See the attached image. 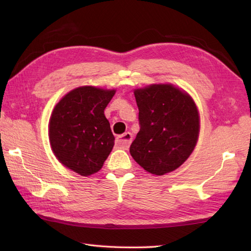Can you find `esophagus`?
I'll return each mask as SVG.
<instances>
[{
  "mask_svg": "<svg viewBox=\"0 0 251 251\" xmlns=\"http://www.w3.org/2000/svg\"><path fill=\"white\" fill-rule=\"evenodd\" d=\"M131 141H132V135L130 132H125V134H123L121 136H117L115 140L116 145L123 149L128 148L130 146Z\"/></svg>",
  "mask_w": 251,
  "mask_h": 251,
  "instance_id": "34e87169",
  "label": "esophagus"
}]
</instances>
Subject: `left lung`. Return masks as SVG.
I'll use <instances>...</instances> for the list:
<instances>
[{"mask_svg":"<svg viewBox=\"0 0 251 251\" xmlns=\"http://www.w3.org/2000/svg\"><path fill=\"white\" fill-rule=\"evenodd\" d=\"M140 130L130 154L140 166L162 176L181 166L196 146L200 117L190 96L169 84L135 90Z\"/></svg>","mask_w":251,"mask_h":251,"instance_id":"1","label":"left lung"}]
</instances>
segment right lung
Segmentation results:
<instances>
[{
    "label": "right lung",
    "instance_id": "1",
    "mask_svg": "<svg viewBox=\"0 0 251 251\" xmlns=\"http://www.w3.org/2000/svg\"><path fill=\"white\" fill-rule=\"evenodd\" d=\"M115 90L77 87L55 106L50 122V140L56 157L78 175L99 172L114 146L104 109Z\"/></svg>",
    "mask_w": 251,
    "mask_h": 251
}]
</instances>
